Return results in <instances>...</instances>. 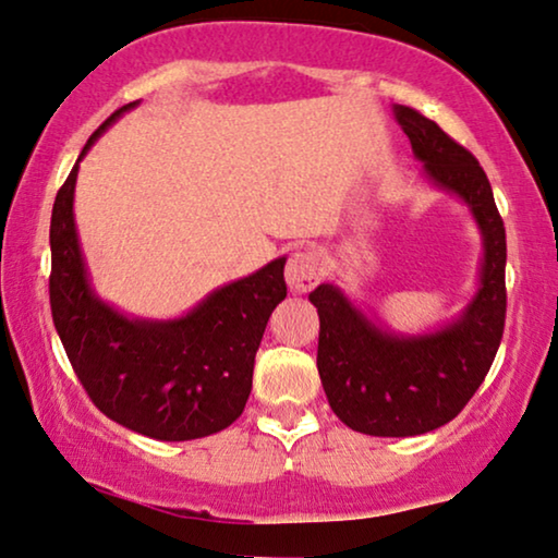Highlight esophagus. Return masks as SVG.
<instances>
[{"label": "esophagus", "instance_id": "esophagus-1", "mask_svg": "<svg viewBox=\"0 0 558 558\" xmlns=\"http://www.w3.org/2000/svg\"><path fill=\"white\" fill-rule=\"evenodd\" d=\"M325 266H322V256L314 248H299L287 262V284L292 292H310L319 284Z\"/></svg>", "mask_w": 558, "mask_h": 558}]
</instances>
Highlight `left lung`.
<instances>
[{
  "label": "left lung",
  "instance_id": "8db88e82",
  "mask_svg": "<svg viewBox=\"0 0 558 558\" xmlns=\"http://www.w3.org/2000/svg\"><path fill=\"white\" fill-rule=\"evenodd\" d=\"M392 112L427 179L463 201L478 226V289L456 319L423 335L383 327L335 284H319L310 302L319 314L317 369L335 415L357 433L408 438L450 423L494 365L506 322V229L478 160L417 110L392 105Z\"/></svg>",
  "mask_w": 558,
  "mask_h": 558
}]
</instances>
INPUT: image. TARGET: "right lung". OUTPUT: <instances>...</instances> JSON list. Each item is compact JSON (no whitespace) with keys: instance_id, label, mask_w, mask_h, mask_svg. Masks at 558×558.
I'll return each instance as SVG.
<instances>
[{"instance_id":"obj_1","label":"right lung","mask_w":558,"mask_h":558,"mask_svg":"<svg viewBox=\"0 0 558 558\" xmlns=\"http://www.w3.org/2000/svg\"><path fill=\"white\" fill-rule=\"evenodd\" d=\"M90 135L52 206L50 306L70 365L100 413L156 440H196L229 427L252 392L254 357L274 306L287 296V256L214 289L175 319H143L95 294L75 226L80 160L135 108Z\"/></svg>"}]
</instances>
